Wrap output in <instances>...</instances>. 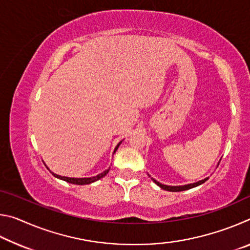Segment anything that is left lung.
<instances>
[{
	"label": "left lung",
	"mask_w": 250,
	"mask_h": 250,
	"mask_svg": "<svg viewBox=\"0 0 250 250\" xmlns=\"http://www.w3.org/2000/svg\"><path fill=\"white\" fill-rule=\"evenodd\" d=\"M222 160V159H221ZM219 164V162H218ZM150 176V175H149ZM151 180L154 182V183L160 186L161 188L162 189H166V191H168V192H182V191H186V189H189V188H196V186L201 185L203 183H205V182L208 180V177H205V179H203L201 181H197L195 182V183H191V184H185V185H179V186H171V185H166V184H162L160 183V182L156 181L155 179H153V177H151Z\"/></svg>",
	"instance_id": "obj_1"
}]
</instances>
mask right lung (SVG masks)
<instances>
[{
    "instance_id": "add662e5",
    "label": "right lung",
    "mask_w": 250,
    "mask_h": 250,
    "mask_svg": "<svg viewBox=\"0 0 250 250\" xmlns=\"http://www.w3.org/2000/svg\"><path fill=\"white\" fill-rule=\"evenodd\" d=\"M121 142H122V141H120L119 143H118L117 146L115 147V151H113V153H115L118 147H119V146L121 145ZM47 168H48V167H47ZM48 170H49V168H48ZM109 170H110V167L107 168V170H104V172H101L100 174L96 175V176H91V177H68V176H62V175L55 174V173H53L50 170H49V171H50V173H52V174H53L55 177H57V179H59V180L66 181V182H68V183L76 184V185H86V184L94 183V182L98 181V180H100V179H103L104 176H105V175L108 174Z\"/></svg>"
}]
</instances>
